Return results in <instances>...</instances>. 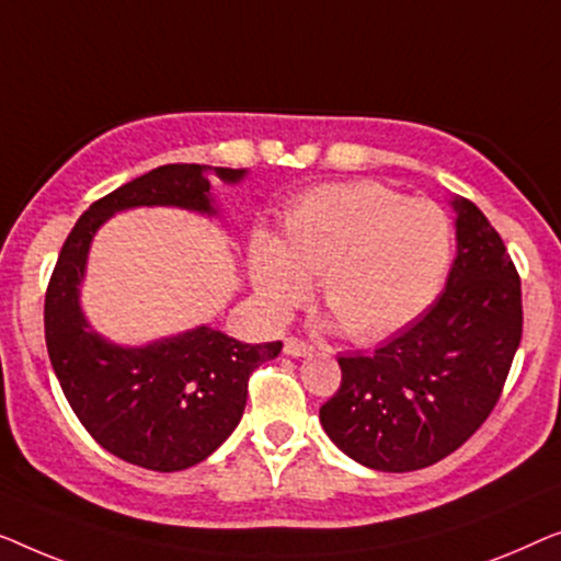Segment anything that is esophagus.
<instances>
[{
  "mask_svg": "<svg viewBox=\"0 0 561 561\" xmlns=\"http://www.w3.org/2000/svg\"><path fill=\"white\" fill-rule=\"evenodd\" d=\"M284 353L291 358H302V356H310L312 345L299 341V337H287V341H284Z\"/></svg>",
  "mask_w": 561,
  "mask_h": 561,
  "instance_id": "34e87169",
  "label": "esophagus"
}]
</instances>
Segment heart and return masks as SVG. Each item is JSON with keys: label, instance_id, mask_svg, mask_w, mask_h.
Listing matches in <instances>:
<instances>
[{"label": "heart", "instance_id": "obj_1", "mask_svg": "<svg viewBox=\"0 0 561 561\" xmlns=\"http://www.w3.org/2000/svg\"><path fill=\"white\" fill-rule=\"evenodd\" d=\"M453 256V228L437 203L381 183H343L299 195L282 243L259 233L251 282L264 312L287 318L320 277L322 302L358 343L409 325L437 297Z\"/></svg>", "mask_w": 561, "mask_h": 561}]
</instances>
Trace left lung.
I'll list each match as a JSON object with an SVG mask.
<instances>
[{
	"instance_id": "1",
	"label": "left lung",
	"mask_w": 561,
	"mask_h": 561,
	"mask_svg": "<svg viewBox=\"0 0 561 561\" xmlns=\"http://www.w3.org/2000/svg\"><path fill=\"white\" fill-rule=\"evenodd\" d=\"M447 287L368 356H337L341 389L320 407L328 437L383 472L422 470L480 430L506 386L524 333L520 277L476 203L457 198Z\"/></svg>"
}]
</instances>
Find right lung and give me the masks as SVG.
<instances>
[{"mask_svg": "<svg viewBox=\"0 0 561 561\" xmlns=\"http://www.w3.org/2000/svg\"><path fill=\"white\" fill-rule=\"evenodd\" d=\"M243 170L162 164L104 195L78 218L45 291V343L70 409L106 453L154 472H175L224 445L247 407L249 378L279 356L282 343L249 345L213 328L119 348L89 328L78 284L96 228L134 205H178L213 213L210 180Z\"/></svg>", "mask_w": 561, "mask_h": 561, "instance_id": "right-lung-1", "label": "right lung"}]
</instances>
